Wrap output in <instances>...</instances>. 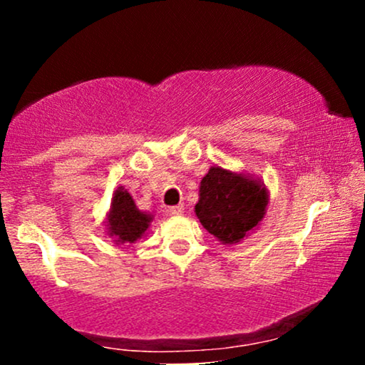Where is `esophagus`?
<instances>
[{"label": "esophagus", "mask_w": 365, "mask_h": 365, "mask_svg": "<svg viewBox=\"0 0 365 365\" xmlns=\"http://www.w3.org/2000/svg\"><path fill=\"white\" fill-rule=\"evenodd\" d=\"M168 212H170L171 216H180V215H183V212H185V207H183L182 204H178V206L170 207V209H168Z\"/></svg>", "instance_id": "esophagus-1"}]
</instances>
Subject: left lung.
<instances>
[{
  "label": "left lung",
  "instance_id": "8db88e82",
  "mask_svg": "<svg viewBox=\"0 0 365 365\" xmlns=\"http://www.w3.org/2000/svg\"><path fill=\"white\" fill-rule=\"evenodd\" d=\"M269 192L249 173L211 166L200 180L195 216L223 245H237L261 225Z\"/></svg>",
  "mask_w": 365,
  "mask_h": 365
}]
</instances>
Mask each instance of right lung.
I'll return each mask as SVG.
<instances>
[{
	"mask_svg": "<svg viewBox=\"0 0 365 365\" xmlns=\"http://www.w3.org/2000/svg\"><path fill=\"white\" fill-rule=\"evenodd\" d=\"M153 217L154 216L150 212L140 211L127 188L120 185L113 192L110 211L104 221L106 235L111 237L116 245L135 244L139 238L148 233Z\"/></svg>",
	"mask_w": 365,
	"mask_h": 365,
	"instance_id": "1",
	"label": "right lung"
}]
</instances>
